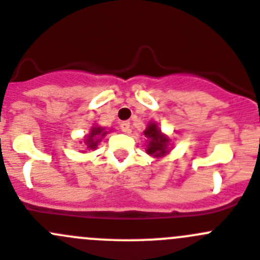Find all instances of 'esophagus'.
Segmentation results:
<instances>
[{"mask_svg": "<svg viewBox=\"0 0 260 260\" xmlns=\"http://www.w3.org/2000/svg\"><path fill=\"white\" fill-rule=\"evenodd\" d=\"M120 128L123 133H130V121H122L120 123Z\"/></svg>", "mask_w": 260, "mask_h": 260, "instance_id": "obj_1", "label": "esophagus"}]
</instances>
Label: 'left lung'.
I'll return each mask as SVG.
<instances>
[{
	"mask_svg": "<svg viewBox=\"0 0 260 260\" xmlns=\"http://www.w3.org/2000/svg\"><path fill=\"white\" fill-rule=\"evenodd\" d=\"M145 137L149 139L148 143V154H152L154 157H160L167 153V144H169V138L165 137L162 133L158 130L155 123H149L147 130L144 132Z\"/></svg>",
	"mask_w": 260,
	"mask_h": 260,
	"instance_id": "1",
	"label": "left lung"
}]
</instances>
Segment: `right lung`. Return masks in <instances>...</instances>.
<instances>
[{"label":"right lung","mask_w":260,"mask_h":260,"mask_svg":"<svg viewBox=\"0 0 260 260\" xmlns=\"http://www.w3.org/2000/svg\"><path fill=\"white\" fill-rule=\"evenodd\" d=\"M103 135H106V133L103 132V128H101V127L91 128L90 134L88 135V139L85 140L88 148H90V149H94V148L97 147V143L100 142V139H98V138L103 137Z\"/></svg>","instance_id":"obj_1"}]
</instances>
